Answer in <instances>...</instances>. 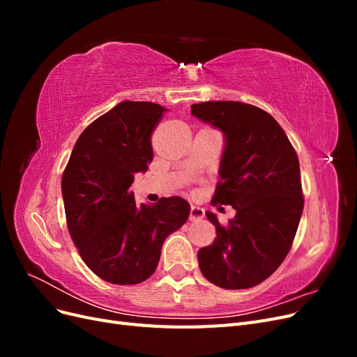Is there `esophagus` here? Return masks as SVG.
<instances>
[{"instance_id": "1", "label": "esophagus", "mask_w": 357, "mask_h": 357, "mask_svg": "<svg viewBox=\"0 0 357 357\" xmlns=\"http://www.w3.org/2000/svg\"><path fill=\"white\" fill-rule=\"evenodd\" d=\"M204 218V208L198 207V205H192L190 207V214H189V220L190 222H198Z\"/></svg>"}]
</instances>
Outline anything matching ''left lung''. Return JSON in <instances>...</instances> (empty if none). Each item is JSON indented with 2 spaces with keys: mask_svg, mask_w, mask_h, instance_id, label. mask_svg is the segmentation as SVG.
Masks as SVG:
<instances>
[{
  "mask_svg": "<svg viewBox=\"0 0 357 357\" xmlns=\"http://www.w3.org/2000/svg\"><path fill=\"white\" fill-rule=\"evenodd\" d=\"M192 114L223 132L211 202L236 211L226 226L205 213L218 236L198 252L199 269L219 287H253L282 265L295 238L304 210L296 152L275 119L252 104L207 101Z\"/></svg>",
  "mask_w": 357,
  "mask_h": 357,
  "instance_id": "obj_1",
  "label": "left lung"
}]
</instances>
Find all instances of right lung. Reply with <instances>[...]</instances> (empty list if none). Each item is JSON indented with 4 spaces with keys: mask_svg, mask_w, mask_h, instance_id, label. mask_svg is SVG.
Here are the masks:
<instances>
[{
    "mask_svg": "<svg viewBox=\"0 0 357 357\" xmlns=\"http://www.w3.org/2000/svg\"><path fill=\"white\" fill-rule=\"evenodd\" d=\"M164 107L123 101L84 129L62 174L71 238L93 274L113 284H138L155 273L165 238L186 223L180 197L137 204L131 185L153 159L150 143Z\"/></svg>",
    "mask_w": 357,
    "mask_h": 357,
    "instance_id": "right-lung-1",
    "label": "right lung"
}]
</instances>
